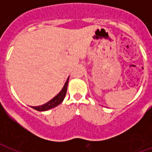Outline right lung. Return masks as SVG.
<instances>
[{"label":"right lung","mask_w":152,"mask_h":152,"mask_svg":"<svg viewBox=\"0 0 152 152\" xmlns=\"http://www.w3.org/2000/svg\"><path fill=\"white\" fill-rule=\"evenodd\" d=\"M69 76L67 81L64 83V87L61 89V91H60L58 94H57L55 97H53L51 100L46 102V103L42 105V106H31V108L34 109L38 111H46L50 110L52 108H54L55 106H58L59 104H61L64 100V97H65V95H66L67 92V88H68V83H69Z\"/></svg>","instance_id":"right-lung-1"}]
</instances>
